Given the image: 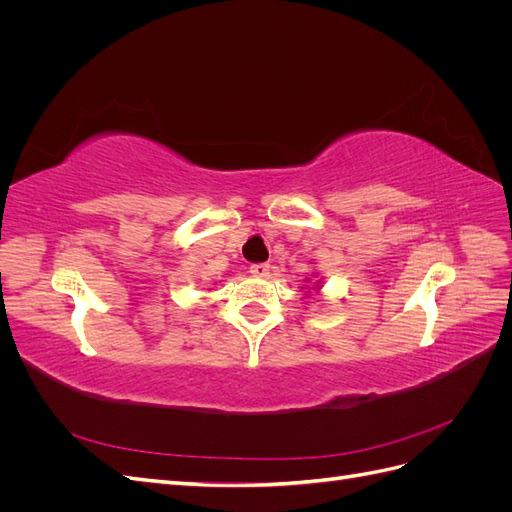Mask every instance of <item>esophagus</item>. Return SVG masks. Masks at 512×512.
Here are the masks:
<instances>
[{"mask_svg": "<svg viewBox=\"0 0 512 512\" xmlns=\"http://www.w3.org/2000/svg\"><path fill=\"white\" fill-rule=\"evenodd\" d=\"M269 271H271L269 262H256V265L250 267V273H252L254 277H267Z\"/></svg>", "mask_w": 512, "mask_h": 512, "instance_id": "1", "label": "esophagus"}]
</instances>
